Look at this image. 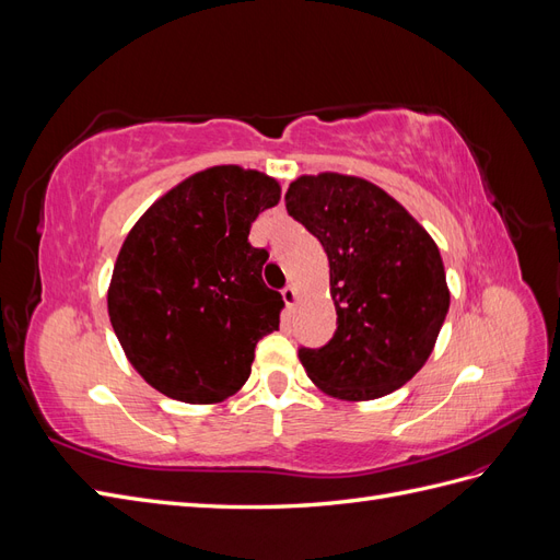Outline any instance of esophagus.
<instances>
[{"label":"esophagus","instance_id":"obj_1","mask_svg":"<svg viewBox=\"0 0 560 560\" xmlns=\"http://www.w3.org/2000/svg\"><path fill=\"white\" fill-rule=\"evenodd\" d=\"M282 301H284L287 308L294 306V303H296V287L294 284H287L284 287V290H282Z\"/></svg>","mask_w":560,"mask_h":560}]
</instances>
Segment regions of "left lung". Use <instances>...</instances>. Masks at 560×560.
I'll return each instance as SVG.
<instances>
[{"label":"left lung","mask_w":560,"mask_h":560,"mask_svg":"<svg viewBox=\"0 0 560 560\" xmlns=\"http://www.w3.org/2000/svg\"><path fill=\"white\" fill-rule=\"evenodd\" d=\"M284 206L325 247L336 306L331 341L299 348L308 378L348 401L395 393L428 362L448 313L439 247L393 196L362 177L303 175Z\"/></svg>","instance_id":"left-lung-1"}]
</instances>
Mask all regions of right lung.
<instances>
[{"instance_id":"1","label":"right lung","mask_w":560,"mask_h":560,"mask_svg":"<svg viewBox=\"0 0 560 560\" xmlns=\"http://www.w3.org/2000/svg\"><path fill=\"white\" fill-rule=\"evenodd\" d=\"M280 184L238 165L196 173L161 196L118 252L107 308L128 362L159 393L217 404L245 385L254 348L280 327L268 252L247 235Z\"/></svg>"}]
</instances>
